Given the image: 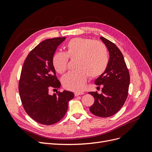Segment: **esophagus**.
Listing matches in <instances>:
<instances>
[{"label":"esophagus","mask_w":152,"mask_h":152,"mask_svg":"<svg viewBox=\"0 0 152 152\" xmlns=\"http://www.w3.org/2000/svg\"><path fill=\"white\" fill-rule=\"evenodd\" d=\"M84 94V92H75V93H74V94H75V96H78Z\"/></svg>","instance_id":"obj_1"}]
</instances>
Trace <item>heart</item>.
<instances>
[{
	"label": "heart",
	"instance_id": "1",
	"mask_svg": "<svg viewBox=\"0 0 152 152\" xmlns=\"http://www.w3.org/2000/svg\"><path fill=\"white\" fill-rule=\"evenodd\" d=\"M65 52L54 54L52 63L58 73L66 70L68 59H75L73 71L62 77L65 88L80 91L83 88L88 75L95 78L102 75L108 64V53L106 45L100 41L83 37L73 38L65 44Z\"/></svg>",
	"mask_w": 152,
	"mask_h": 152
}]
</instances>
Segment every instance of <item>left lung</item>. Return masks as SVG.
I'll use <instances>...</instances> for the list:
<instances>
[{"label": "left lung", "mask_w": 152, "mask_h": 152, "mask_svg": "<svg viewBox=\"0 0 152 152\" xmlns=\"http://www.w3.org/2000/svg\"><path fill=\"white\" fill-rule=\"evenodd\" d=\"M107 46L110 58L107 69L95 80V84L102 86V93L89 92L94 98V103L89 108L90 112L100 117L113 115L122 107L128 95L130 75L123 55L114 43L101 37Z\"/></svg>", "instance_id": "1"}]
</instances>
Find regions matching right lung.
<instances>
[{"mask_svg": "<svg viewBox=\"0 0 152 152\" xmlns=\"http://www.w3.org/2000/svg\"><path fill=\"white\" fill-rule=\"evenodd\" d=\"M65 39L57 37L41 42L30 52L22 67L18 85L21 103L27 114L43 125H52L62 119L68 102L74 97V94L68 91L49 94L50 87L56 89L61 86L52 59Z\"/></svg>", "mask_w": 152, "mask_h": 152, "instance_id": "right-lung-1", "label": "right lung"}]
</instances>
